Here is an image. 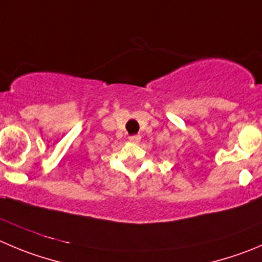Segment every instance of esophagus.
Instances as JSON below:
<instances>
[{
	"mask_svg": "<svg viewBox=\"0 0 262 262\" xmlns=\"http://www.w3.org/2000/svg\"><path fill=\"white\" fill-rule=\"evenodd\" d=\"M140 139H141V136H140V135H133V136H129V138H128V140L131 141V143H135V144H138L139 141H140Z\"/></svg>",
	"mask_w": 262,
	"mask_h": 262,
	"instance_id": "esophagus-1",
	"label": "esophagus"
}]
</instances>
